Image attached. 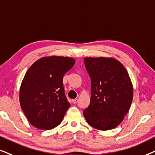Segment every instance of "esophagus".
<instances>
[{"mask_svg": "<svg viewBox=\"0 0 155 155\" xmlns=\"http://www.w3.org/2000/svg\"><path fill=\"white\" fill-rule=\"evenodd\" d=\"M78 101H79V99L78 98H75V99H73V100H72V102H73V104H77Z\"/></svg>", "mask_w": 155, "mask_h": 155, "instance_id": "obj_1", "label": "esophagus"}]
</instances>
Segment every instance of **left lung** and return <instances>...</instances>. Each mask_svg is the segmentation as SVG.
<instances>
[{
	"instance_id": "1",
	"label": "left lung",
	"mask_w": 155,
	"mask_h": 155,
	"mask_svg": "<svg viewBox=\"0 0 155 155\" xmlns=\"http://www.w3.org/2000/svg\"><path fill=\"white\" fill-rule=\"evenodd\" d=\"M91 78L90 105L84 115L91 126L100 130L116 127L130 108L133 88L124 66L112 57H85Z\"/></svg>"
}]
</instances>
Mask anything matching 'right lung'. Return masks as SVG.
I'll list each match as a JSON object with an SVG mask.
<instances>
[{
    "mask_svg": "<svg viewBox=\"0 0 155 155\" xmlns=\"http://www.w3.org/2000/svg\"><path fill=\"white\" fill-rule=\"evenodd\" d=\"M74 64L75 59L71 57H45L27 71L20 88V104L34 127L51 130L61 123L70 107L63 76Z\"/></svg>",
    "mask_w": 155,
    "mask_h": 155,
    "instance_id": "right-lung-1",
    "label": "right lung"
}]
</instances>
